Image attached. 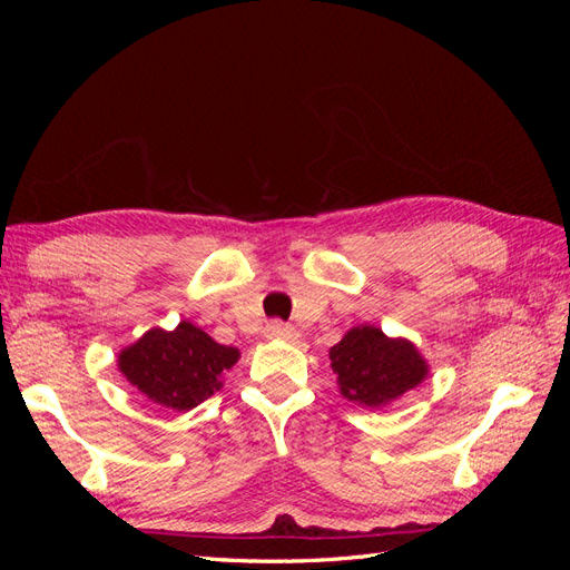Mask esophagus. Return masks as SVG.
<instances>
[{"mask_svg":"<svg viewBox=\"0 0 570 570\" xmlns=\"http://www.w3.org/2000/svg\"><path fill=\"white\" fill-rule=\"evenodd\" d=\"M297 333H295V327H292L289 323H285V321H271L268 325H266V337H278V340H292L295 337Z\"/></svg>","mask_w":570,"mask_h":570,"instance_id":"esophagus-1","label":"esophagus"}]
</instances>
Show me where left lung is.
Returning <instances> with one entry per match:
<instances>
[{
  "instance_id": "left-lung-1",
  "label": "left lung",
  "mask_w": 570,
  "mask_h": 570,
  "mask_svg": "<svg viewBox=\"0 0 570 570\" xmlns=\"http://www.w3.org/2000/svg\"><path fill=\"white\" fill-rule=\"evenodd\" d=\"M342 394L361 406H383L416 387L425 361L406 340H390L381 327H352L331 350Z\"/></svg>"
}]
</instances>
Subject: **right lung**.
Masks as SVG:
<instances>
[{
  "label": "right lung",
  "instance_id": "add662e5",
  "mask_svg": "<svg viewBox=\"0 0 570 570\" xmlns=\"http://www.w3.org/2000/svg\"><path fill=\"white\" fill-rule=\"evenodd\" d=\"M239 352L214 342L202 327L183 321L174 333H145L118 356V368L147 400L168 411H187L220 390V375Z\"/></svg>",
  "mask_w": 570,
  "mask_h": 570
}]
</instances>
